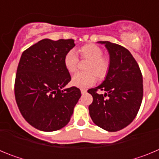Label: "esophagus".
<instances>
[{
	"label": "esophagus",
	"mask_w": 159,
	"mask_h": 159,
	"mask_svg": "<svg viewBox=\"0 0 159 159\" xmlns=\"http://www.w3.org/2000/svg\"><path fill=\"white\" fill-rule=\"evenodd\" d=\"M80 92H81V93H82V94H84V93H86V92H87V90L84 89V88H81Z\"/></svg>",
	"instance_id": "34e87169"
}]
</instances>
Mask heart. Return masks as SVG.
Segmentation results:
<instances>
[{
  "label": "heart",
  "instance_id": "1",
  "mask_svg": "<svg viewBox=\"0 0 159 159\" xmlns=\"http://www.w3.org/2000/svg\"><path fill=\"white\" fill-rule=\"evenodd\" d=\"M82 60H88L84 70L85 72H78L73 75L71 84L78 88H87L95 83V76L99 80L104 78L110 68V60L102 56L103 51L100 47L93 43H88L78 49ZM64 64L69 73H74L78 68L79 60L73 51L66 53Z\"/></svg>",
  "mask_w": 159,
  "mask_h": 159
}]
</instances>
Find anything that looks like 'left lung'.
<instances>
[{
    "label": "left lung",
    "instance_id": "8db88e82",
    "mask_svg": "<svg viewBox=\"0 0 159 159\" xmlns=\"http://www.w3.org/2000/svg\"><path fill=\"white\" fill-rule=\"evenodd\" d=\"M104 43L110 55V68L105 80L88 91L93 97L89 114L95 125L107 131H118L134 119L143 95V75L131 53L110 41ZM105 92L98 94V90Z\"/></svg>",
    "mask_w": 159,
    "mask_h": 159
}]
</instances>
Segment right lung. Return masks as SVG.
I'll use <instances>...</instances> for the list:
<instances>
[{"label": "right lung", "mask_w": 159, "mask_h": 159, "mask_svg": "<svg viewBox=\"0 0 159 159\" xmlns=\"http://www.w3.org/2000/svg\"><path fill=\"white\" fill-rule=\"evenodd\" d=\"M75 45L72 39H43L22 53L15 98L24 119L38 130L54 131L65 127L80 98L76 87L62 90L71 81L64 58Z\"/></svg>", "instance_id": "1"}]
</instances>
